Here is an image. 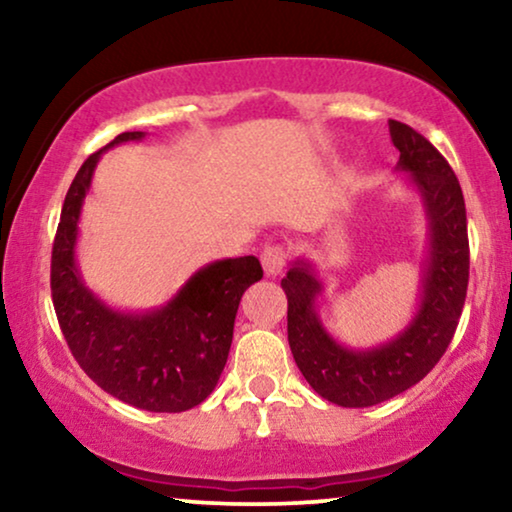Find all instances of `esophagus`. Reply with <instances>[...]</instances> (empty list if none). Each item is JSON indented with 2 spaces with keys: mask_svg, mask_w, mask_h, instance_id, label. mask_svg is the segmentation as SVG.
Returning a JSON list of instances; mask_svg holds the SVG:
<instances>
[{
  "mask_svg": "<svg viewBox=\"0 0 512 512\" xmlns=\"http://www.w3.org/2000/svg\"><path fill=\"white\" fill-rule=\"evenodd\" d=\"M286 256H289V251H286V247H282V244H268L261 254L265 275H270V277L279 275L286 265Z\"/></svg>",
  "mask_w": 512,
  "mask_h": 512,
  "instance_id": "esophagus-1",
  "label": "esophagus"
}]
</instances>
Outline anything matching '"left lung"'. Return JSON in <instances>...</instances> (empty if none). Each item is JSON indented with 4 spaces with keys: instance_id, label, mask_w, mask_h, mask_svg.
<instances>
[{
    "instance_id": "1",
    "label": "left lung",
    "mask_w": 512,
    "mask_h": 512,
    "mask_svg": "<svg viewBox=\"0 0 512 512\" xmlns=\"http://www.w3.org/2000/svg\"><path fill=\"white\" fill-rule=\"evenodd\" d=\"M398 151L396 170L419 195L426 216V254L419 300L408 324L382 345L347 347L319 317L324 279L307 258L291 261L282 279L289 298V347L300 373L321 398L342 408H368L415 387L440 361L464 310L468 230L464 193L436 146L410 125L389 121Z\"/></svg>"
}]
</instances>
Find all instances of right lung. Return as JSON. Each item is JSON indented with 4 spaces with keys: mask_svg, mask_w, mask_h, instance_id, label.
Segmentation results:
<instances>
[{
    "mask_svg": "<svg viewBox=\"0 0 512 512\" xmlns=\"http://www.w3.org/2000/svg\"><path fill=\"white\" fill-rule=\"evenodd\" d=\"M139 139L144 132H123L76 172L53 242V305L74 359L97 387L139 410L184 412L205 401L219 382L237 307L263 268L256 256L207 263L149 312L116 310L88 289L76 263L83 200L102 153Z\"/></svg>",
    "mask_w": 512,
    "mask_h": 512,
    "instance_id": "add662e5",
    "label": "right lung"
}]
</instances>
